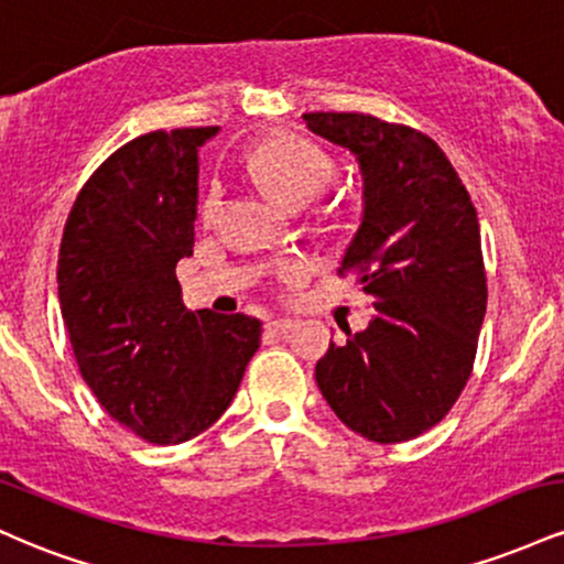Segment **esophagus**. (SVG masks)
<instances>
[{
    "instance_id": "1",
    "label": "esophagus",
    "mask_w": 564,
    "mask_h": 564,
    "mask_svg": "<svg viewBox=\"0 0 564 564\" xmlns=\"http://www.w3.org/2000/svg\"><path fill=\"white\" fill-rule=\"evenodd\" d=\"M294 326H296V323L291 321V318H273V321H268V332H273V334H286Z\"/></svg>"
}]
</instances>
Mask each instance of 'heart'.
I'll use <instances>...</instances> for the list:
<instances>
[{
	"label": "heart",
	"instance_id": "1",
	"mask_svg": "<svg viewBox=\"0 0 564 564\" xmlns=\"http://www.w3.org/2000/svg\"><path fill=\"white\" fill-rule=\"evenodd\" d=\"M249 170L270 196L281 200L283 206L296 209V206L310 204L323 187L332 183L336 166L332 156L313 142L278 134V138L262 140L249 153ZM219 206H223V191L215 185L200 204V217L212 223L219 215ZM296 270L300 268L291 264L289 273H296Z\"/></svg>",
	"mask_w": 564,
	"mask_h": 564
}]
</instances>
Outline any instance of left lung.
<instances>
[{"mask_svg":"<svg viewBox=\"0 0 564 564\" xmlns=\"http://www.w3.org/2000/svg\"><path fill=\"white\" fill-rule=\"evenodd\" d=\"M302 121L358 161L364 215L339 273L358 270L377 310L364 332L328 345L315 381L349 430L405 443L451 411L475 366L488 304L477 212L437 142L416 129L366 113Z\"/></svg>","mask_w":564,"mask_h":564,"instance_id":"left-lung-1","label":"left lung"}]
</instances>
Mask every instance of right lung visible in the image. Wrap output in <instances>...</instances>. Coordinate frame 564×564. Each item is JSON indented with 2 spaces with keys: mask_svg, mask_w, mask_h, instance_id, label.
<instances>
[{
  "mask_svg": "<svg viewBox=\"0 0 564 564\" xmlns=\"http://www.w3.org/2000/svg\"><path fill=\"white\" fill-rule=\"evenodd\" d=\"M219 127L148 132L97 166L74 200L57 300L97 403L134 435L177 445L228 411L262 323L187 310L177 262L193 254L198 151Z\"/></svg>",
  "mask_w": 564,
  "mask_h": 564,
  "instance_id": "add662e5",
  "label": "right lung"
}]
</instances>
